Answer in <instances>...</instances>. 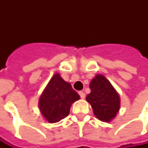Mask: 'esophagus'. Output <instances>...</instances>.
<instances>
[{
    "instance_id": "obj_1",
    "label": "esophagus",
    "mask_w": 148,
    "mask_h": 148,
    "mask_svg": "<svg viewBox=\"0 0 148 148\" xmlns=\"http://www.w3.org/2000/svg\"><path fill=\"white\" fill-rule=\"evenodd\" d=\"M79 95L81 97V99H84L85 98V93L83 91H79Z\"/></svg>"
}]
</instances>
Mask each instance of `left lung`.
<instances>
[{"label": "left lung", "mask_w": 148, "mask_h": 148, "mask_svg": "<svg viewBox=\"0 0 148 148\" xmlns=\"http://www.w3.org/2000/svg\"><path fill=\"white\" fill-rule=\"evenodd\" d=\"M90 93L86 100L91 105L94 114L102 122H110L120 109V98L110 82L97 75L90 83Z\"/></svg>", "instance_id": "obj_1"}]
</instances>
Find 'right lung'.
Returning a JSON list of instances; mask_svg holds the SVG:
<instances>
[{
  "label": "right lung",
  "instance_id": "obj_1",
  "mask_svg": "<svg viewBox=\"0 0 148 148\" xmlns=\"http://www.w3.org/2000/svg\"><path fill=\"white\" fill-rule=\"evenodd\" d=\"M79 99L71 84L55 73L41 95L39 107L48 122L57 123L69 114L72 104Z\"/></svg>",
  "mask_w": 148,
  "mask_h": 148
}]
</instances>
